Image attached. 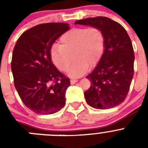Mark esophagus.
Instances as JSON below:
<instances>
[{"mask_svg":"<svg viewBox=\"0 0 148 148\" xmlns=\"http://www.w3.org/2000/svg\"><path fill=\"white\" fill-rule=\"evenodd\" d=\"M77 82H78V79H76V78H72L71 80H70V83H71L72 84H74Z\"/></svg>","mask_w":148,"mask_h":148,"instance_id":"1","label":"esophagus"}]
</instances>
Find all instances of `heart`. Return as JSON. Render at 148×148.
I'll return each instance as SVG.
<instances>
[{"label":"heart","mask_w":148,"mask_h":148,"mask_svg":"<svg viewBox=\"0 0 148 148\" xmlns=\"http://www.w3.org/2000/svg\"><path fill=\"white\" fill-rule=\"evenodd\" d=\"M105 38L103 32L95 27L74 28L63 34L60 45H54L50 50L53 63L61 71H67L73 62L69 75L78 77L88 67H94L100 61L104 51Z\"/></svg>","instance_id":"heart-1"}]
</instances>
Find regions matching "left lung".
I'll return each instance as SVG.
<instances>
[{
	"instance_id": "8db88e82",
	"label": "left lung",
	"mask_w": 148,
	"mask_h": 148,
	"mask_svg": "<svg viewBox=\"0 0 148 148\" xmlns=\"http://www.w3.org/2000/svg\"><path fill=\"white\" fill-rule=\"evenodd\" d=\"M75 23L97 27L105 38L104 53L87 76L91 85L84 92L86 101L100 110L119 105L126 99L134 73L135 56L127 32L120 23L107 17L86 18Z\"/></svg>"
}]
</instances>
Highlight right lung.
<instances>
[{"label": "right lung", "mask_w": 148, "mask_h": 148, "mask_svg": "<svg viewBox=\"0 0 148 148\" xmlns=\"http://www.w3.org/2000/svg\"><path fill=\"white\" fill-rule=\"evenodd\" d=\"M70 29L67 23H47L27 30L13 49L14 84L23 103L34 113L53 114L64 108L70 78L51 61L53 43Z\"/></svg>", "instance_id": "1"}]
</instances>
